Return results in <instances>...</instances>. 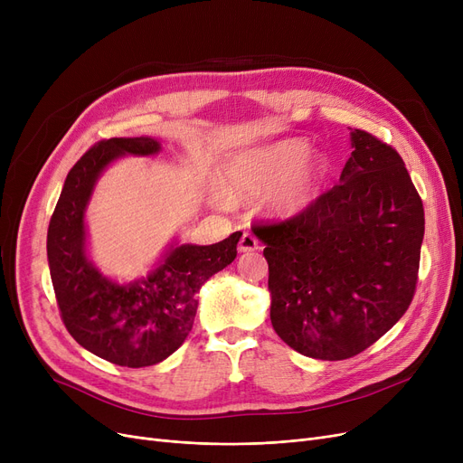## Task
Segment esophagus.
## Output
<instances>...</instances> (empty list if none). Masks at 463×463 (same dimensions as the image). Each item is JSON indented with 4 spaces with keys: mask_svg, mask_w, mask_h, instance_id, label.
Returning <instances> with one entry per match:
<instances>
[{
    "mask_svg": "<svg viewBox=\"0 0 463 463\" xmlns=\"http://www.w3.org/2000/svg\"><path fill=\"white\" fill-rule=\"evenodd\" d=\"M260 246H259V240L257 236H253L251 232H244L238 241V250L241 253H248V251H257Z\"/></svg>",
    "mask_w": 463,
    "mask_h": 463,
    "instance_id": "esophagus-1",
    "label": "esophagus"
}]
</instances>
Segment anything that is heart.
I'll list each match as a JSON object with an SVG mask.
<instances>
[{
    "label": "heart",
    "mask_w": 463,
    "mask_h": 463,
    "mask_svg": "<svg viewBox=\"0 0 463 463\" xmlns=\"http://www.w3.org/2000/svg\"><path fill=\"white\" fill-rule=\"evenodd\" d=\"M307 144L281 140L240 156L231 166V185L236 197H255L278 187L270 199L274 213L290 217L306 210L317 197L325 165L306 157Z\"/></svg>",
    "instance_id": "obj_1"
}]
</instances>
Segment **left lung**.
<instances>
[{
	"label": "left lung",
	"instance_id": "left-lung-1",
	"mask_svg": "<svg viewBox=\"0 0 463 463\" xmlns=\"http://www.w3.org/2000/svg\"><path fill=\"white\" fill-rule=\"evenodd\" d=\"M339 184L283 222L253 223L269 260L270 319L300 354L345 360L407 311L419 281L424 206L391 144L354 129Z\"/></svg>",
	"mask_w": 463,
	"mask_h": 463
}]
</instances>
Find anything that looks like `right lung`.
I'll list each match as a JSON object with an SVG mask.
<instances>
[{
  "label": "right lung",
  "mask_w": 463,
  "mask_h": 463,
  "mask_svg": "<svg viewBox=\"0 0 463 463\" xmlns=\"http://www.w3.org/2000/svg\"><path fill=\"white\" fill-rule=\"evenodd\" d=\"M150 137L93 144L65 178L46 234L51 278L67 332L118 366L144 368L173 354L193 328L201 285L236 259L241 232L212 246H178L157 269L129 285L97 272L86 257L84 210L101 170L119 156H152Z\"/></svg>",
  "instance_id": "add662e5"
}]
</instances>
